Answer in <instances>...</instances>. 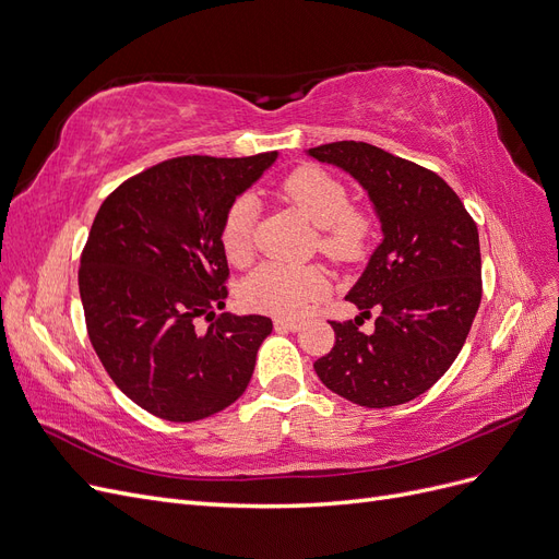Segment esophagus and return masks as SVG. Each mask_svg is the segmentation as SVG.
I'll return each mask as SVG.
<instances>
[{
    "label": "esophagus",
    "mask_w": 559,
    "mask_h": 559,
    "mask_svg": "<svg viewBox=\"0 0 559 559\" xmlns=\"http://www.w3.org/2000/svg\"><path fill=\"white\" fill-rule=\"evenodd\" d=\"M274 326L278 329V332H299V329H301V322H299V320H285V318H278V320H274Z\"/></svg>",
    "instance_id": "obj_1"
}]
</instances>
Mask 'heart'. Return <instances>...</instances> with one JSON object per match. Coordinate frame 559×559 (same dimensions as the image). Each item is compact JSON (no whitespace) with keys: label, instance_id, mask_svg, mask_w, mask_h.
<instances>
[{"label":"heart","instance_id":"b5f03b06","mask_svg":"<svg viewBox=\"0 0 559 559\" xmlns=\"http://www.w3.org/2000/svg\"><path fill=\"white\" fill-rule=\"evenodd\" d=\"M283 195L318 227L320 251L334 262L359 260L373 235V218L359 206L347 204L341 179L316 165H301L283 179ZM258 206L253 198H237L223 216L221 246L225 258L243 264L253 253V223ZM324 276L316 266L264 262L248 274L239 287L246 308L278 318H295L324 290Z\"/></svg>","mask_w":559,"mask_h":559}]
</instances>
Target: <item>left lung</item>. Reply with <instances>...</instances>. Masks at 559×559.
<instances>
[{"label": "left lung", "mask_w": 559, "mask_h": 559, "mask_svg": "<svg viewBox=\"0 0 559 559\" xmlns=\"http://www.w3.org/2000/svg\"><path fill=\"white\" fill-rule=\"evenodd\" d=\"M353 175L384 239L347 293L355 320L332 324V353L313 366L326 389L361 407L403 405L436 384L459 357L481 304L477 223L432 170L376 144L341 140L308 150ZM376 310L377 329L358 326Z\"/></svg>", "instance_id": "8db88e82"}]
</instances>
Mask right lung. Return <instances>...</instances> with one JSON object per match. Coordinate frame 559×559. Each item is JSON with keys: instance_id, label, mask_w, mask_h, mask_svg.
Here are the masks:
<instances>
[{"instance_id": "right-lung-1", "label": "right lung", "mask_w": 559, "mask_h": 559, "mask_svg": "<svg viewBox=\"0 0 559 559\" xmlns=\"http://www.w3.org/2000/svg\"><path fill=\"white\" fill-rule=\"evenodd\" d=\"M274 160L168 158L117 186L92 223L78 272L90 341L112 382L158 419L212 417L251 382L274 324L216 313L230 278L221 223Z\"/></svg>"}]
</instances>
